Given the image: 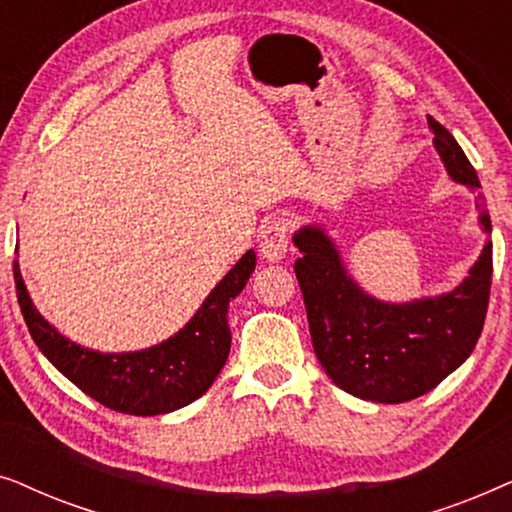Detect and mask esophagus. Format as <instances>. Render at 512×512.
<instances>
[{
  "label": "esophagus",
  "mask_w": 512,
  "mask_h": 512,
  "mask_svg": "<svg viewBox=\"0 0 512 512\" xmlns=\"http://www.w3.org/2000/svg\"><path fill=\"white\" fill-rule=\"evenodd\" d=\"M289 235H291V223L289 219H277L268 221L263 226L261 233V256L268 263H279L289 251Z\"/></svg>",
  "instance_id": "1"
}]
</instances>
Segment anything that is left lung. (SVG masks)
Here are the masks:
<instances>
[{
  "label": "left lung",
  "mask_w": 512,
  "mask_h": 512,
  "mask_svg": "<svg viewBox=\"0 0 512 512\" xmlns=\"http://www.w3.org/2000/svg\"><path fill=\"white\" fill-rule=\"evenodd\" d=\"M447 174L478 193L480 226L492 233L480 181L450 130L426 118ZM296 270L305 298L314 354L342 391L363 401L405 403L429 394L454 373L478 342L492 286V242L457 289L410 303L368 296L352 277L321 226L293 235Z\"/></svg>",
  "instance_id": "8db88e82"
}]
</instances>
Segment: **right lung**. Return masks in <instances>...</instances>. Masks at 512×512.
I'll return each instance as SVG.
<instances>
[{"label": "right lung", "mask_w": 512, "mask_h": 512, "mask_svg": "<svg viewBox=\"0 0 512 512\" xmlns=\"http://www.w3.org/2000/svg\"><path fill=\"white\" fill-rule=\"evenodd\" d=\"M254 268L256 254L249 249L179 333L160 345L123 354H102L67 340L34 307L18 261H13V279L32 340L69 382L104 408L153 417L184 408L212 387L230 352L228 305L240 296Z\"/></svg>", "instance_id": "right-lung-1"}]
</instances>
